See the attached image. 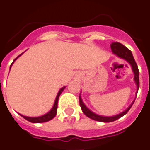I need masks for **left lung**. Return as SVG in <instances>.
<instances>
[{
  "instance_id": "8db88e82",
  "label": "left lung",
  "mask_w": 150,
  "mask_h": 150,
  "mask_svg": "<svg viewBox=\"0 0 150 150\" xmlns=\"http://www.w3.org/2000/svg\"><path fill=\"white\" fill-rule=\"evenodd\" d=\"M111 51L113 52V54H115V56L119 57V58L125 59V60L127 61V62L131 65L132 69V72H133L134 74V81L136 83V87H137V91H136V96L137 95L138 91H139V69H138L137 64H136V61L134 59L132 53L131 51H130L128 48L125 47V45H123L122 44H121V43L117 42H116L111 43ZM79 100H80V105H81V109H82V111L84 113L85 115L87 116L88 118H91L93 120L98 121V122H114V121L117 120L118 118H120L121 117L124 116L129 111V109L131 108V107L132 106V105H133L134 101H135V100H133L131 105L127 108V109H125V110L124 111H122V112H121V113L116 115L103 116L99 115L98 114H95L94 112L91 111V110L84 105V103H83L82 98H81V94H80V96H79Z\"/></svg>"
}]
</instances>
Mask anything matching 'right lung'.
<instances>
[{
	"instance_id": "right-lung-1",
	"label": "right lung",
	"mask_w": 150,
	"mask_h": 150,
	"mask_svg": "<svg viewBox=\"0 0 150 150\" xmlns=\"http://www.w3.org/2000/svg\"><path fill=\"white\" fill-rule=\"evenodd\" d=\"M23 53H21V54L19 55V56H18L16 59H14V60L13 61V63H11V65L10 66V69H11V66L13 65V63H14V61L16 60L20 56H21V55L23 54ZM65 87H63L60 90H59V91L58 94H57V95H56L54 105H53L52 108H51V110H50L49 112H47L46 114H45V115H41V116H39V117H28V116L22 115L21 114H19V115H20L21 117H23L25 119H26L27 121H28V122H32V123H42V122H48V121H50L51 119H52V118H54L55 116H56V112H57V108H58L59 98V95L62 94V92L64 91Z\"/></svg>"
}]
</instances>
